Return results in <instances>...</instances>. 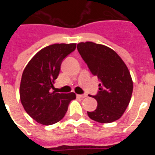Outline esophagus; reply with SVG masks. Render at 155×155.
<instances>
[{
	"label": "esophagus",
	"mask_w": 155,
	"mask_h": 155,
	"mask_svg": "<svg viewBox=\"0 0 155 155\" xmlns=\"http://www.w3.org/2000/svg\"><path fill=\"white\" fill-rule=\"evenodd\" d=\"M77 97L78 98H84L85 97H87V94H77Z\"/></svg>",
	"instance_id": "34e87169"
}]
</instances>
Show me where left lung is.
Here are the masks:
<instances>
[{
	"mask_svg": "<svg viewBox=\"0 0 155 155\" xmlns=\"http://www.w3.org/2000/svg\"><path fill=\"white\" fill-rule=\"evenodd\" d=\"M77 48L91 73L102 82L98 94L92 96L98 102L96 109L87 112V116L101 124L119 120L133 92V81L127 65L114 50L104 45L81 42Z\"/></svg>",
	"mask_w": 155,
	"mask_h": 155,
	"instance_id": "1",
	"label": "left lung"
}]
</instances>
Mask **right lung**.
I'll return each mask as SVG.
<instances>
[{"mask_svg": "<svg viewBox=\"0 0 155 155\" xmlns=\"http://www.w3.org/2000/svg\"><path fill=\"white\" fill-rule=\"evenodd\" d=\"M76 48V43H56L39 50L25 68L20 84V99L24 109L37 123L52 125L65 116L74 92L57 93L53 89L61 63Z\"/></svg>", "mask_w": 155, "mask_h": 155, "instance_id": "right-lung-1", "label": "right lung"}]
</instances>
